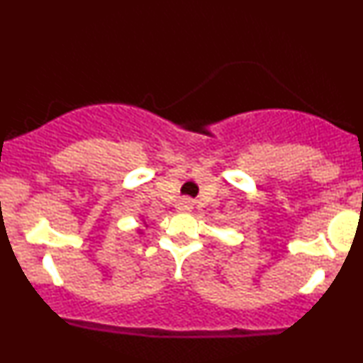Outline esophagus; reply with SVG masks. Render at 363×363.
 I'll return each instance as SVG.
<instances>
[{"label": "esophagus", "instance_id": "34e87169", "mask_svg": "<svg viewBox=\"0 0 363 363\" xmlns=\"http://www.w3.org/2000/svg\"><path fill=\"white\" fill-rule=\"evenodd\" d=\"M189 201H186V199H184V201H181V210H189Z\"/></svg>", "mask_w": 363, "mask_h": 363}]
</instances>
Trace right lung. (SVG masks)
Segmentation results:
<instances>
[{
	"label": "right lung",
	"instance_id": "obj_1",
	"mask_svg": "<svg viewBox=\"0 0 363 363\" xmlns=\"http://www.w3.org/2000/svg\"><path fill=\"white\" fill-rule=\"evenodd\" d=\"M141 223L147 225V222H145V220H141ZM138 234H143V228H138Z\"/></svg>",
	"mask_w": 363,
	"mask_h": 363
}]
</instances>
